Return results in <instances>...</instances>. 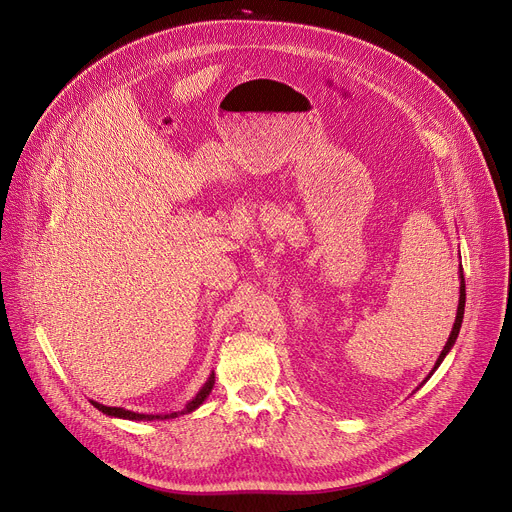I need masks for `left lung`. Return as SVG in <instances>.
Instances as JSON below:
<instances>
[{"label": "left lung", "mask_w": 512, "mask_h": 512, "mask_svg": "<svg viewBox=\"0 0 512 512\" xmlns=\"http://www.w3.org/2000/svg\"><path fill=\"white\" fill-rule=\"evenodd\" d=\"M459 279H461V283H459V305H457L455 324H453V330H451V334H449V340H447L445 348L441 350V355H439V359H437V363H435V369H432V371L428 373V377L439 369V365H441L443 359L449 355V350L453 348V344H455V340H457V336H459V328H461V322H463V311H465V279H463V268H459ZM428 377H426V379H428Z\"/></svg>", "instance_id": "1"}]
</instances>
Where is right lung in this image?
<instances>
[{
    "instance_id": "obj_1",
    "label": "right lung",
    "mask_w": 512,
    "mask_h": 512,
    "mask_svg": "<svg viewBox=\"0 0 512 512\" xmlns=\"http://www.w3.org/2000/svg\"><path fill=\"white\" fill-rule=\"evenodd\" d=\"M213 385H215V375L211 373L209 379H207V383L201 387V391L196 393V396H194L182 410L172 412V414H137V412H131V410H125V408H110V406H104V404H98V402H92V404H94V408H98L100 412H104V414H108V416L125 418V420H166V418H176V416L188 414V412L199 408V406L207 400V396L211 393Z\"/></svg>"
}]
</instances>
